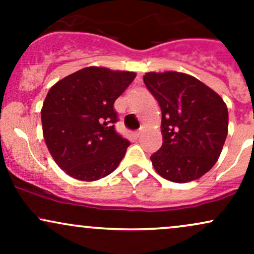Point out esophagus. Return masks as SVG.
<instances>
[{
    "label": "esophagus",
    "mask_w": 254,
    "mask_h": 254,
    "mask_svg": "<svg viewBox=\"0 0 254 254\" xmlns=\"http://www.w3.org/2000/svg\"><path fill=\"white\" fill-rule=\"evenodd\" d=\"M144 131H145V127H139L138 131H137V133H136L137 137H141V136L143 135V133H144Z\"/></svg>",
    "instance_id": "obj_1"
}]
</instances>
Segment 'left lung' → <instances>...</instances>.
I'll use <instances>...</instances> for the list:
<instances>
[{
    "label": "left lung",
    "instance_id": "1",
    "mask_svg": "<svg viewBox=\"0 0 254 254\" xmlns=\"http://www.w3.org/2000/svg\"><path fill=\"white\" fill-rule=\"evenodd\" d=\"M143 81L160 105L164 143L150 156L157 173L188 183L216 164L228 132L222 98L196 77L177 71L147 72Z\"/></svg>",
    "mask_w": 254,
    "mask_h": 254
}]
</instances>
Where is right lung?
Returning <instances> with one entry per match:
<instances>
[{"label": "right lung", "instance_id": "obj_1", "mask_svg": "<svg viewBox=\"0 0 254 254\" xmlns=\"http://www.w3.org/2000/svg\"><path fill=\"white\" fill-rule=\"evenodd\" d=\"M135 77V72L88 66L49 90L42 109L44 138L68 176L93 182L118 167L130 142L115 129L113 105Z\"/></svg>", "mask_w": 254, "mask_h": 254}]
</instances>
